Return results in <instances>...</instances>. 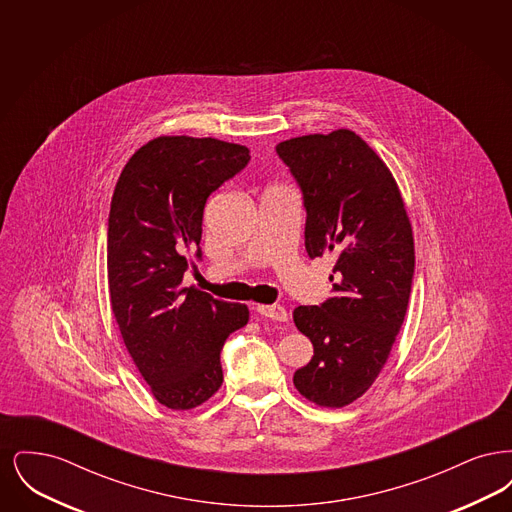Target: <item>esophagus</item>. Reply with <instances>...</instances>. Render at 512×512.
<instances>
[{
	"label": "esophagus",
	"mask_w": 512,
	"mask_h": 512,
	"mask_svg": "<svg viewBox=\"0 0 512 512\" xmlns=\"http://www.w3.org/2000/svg\"><path fill=\"white\" fill-rule=\"evenodd\" d=\"M255 311H257L261 317L280 320V322H286V320H288V311H286L282 305H278V303H272V305H257Z\"/></svg>",
	"instance_id": "34e87169"
}]
</instances>
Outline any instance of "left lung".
Masks as SVG:
<instances>
[{
    "label": "left lung",
    "mask_w": 512,
    "mask_h": 512,
    "mask_svg": "<svg viewBox=\"0 0 512 512\" xmlns=\"http://www.w3.org/2000/svg\"><path fill=\"white\" fill-rule=\"evenodd\" d=\"M276 153L303 194L307 255L336 257L334 295L293 311L315 349L293 384L320 407L340 409L372 386L401 330L413 286V228L390 169L355 132L299 136Z\"/></svg>",
    "instance_id": "8db88e82"
}]
</instances>
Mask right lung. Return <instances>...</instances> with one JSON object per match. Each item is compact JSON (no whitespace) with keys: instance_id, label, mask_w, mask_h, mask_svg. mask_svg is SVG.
<instances>
[{"instance_id":"right-lung-1","label":"right lung","mask_w":512,"mask_h":512,"mask_svg":"<svg viewBox=\"0 0 512 512\" xmlns=\"http://www.w3.org/2000/svg\"><path fill=\"white\" fill-rule=\"evenodd\" d=\"M249 149L215 138L161 136L124 165L111 199L107 276L124 345L153 397L172 411L222 386L220 351L249 320L242 303L184 288L186 249L201 259L207 197L244 171Z\"/></svg>"}]
</instances>
